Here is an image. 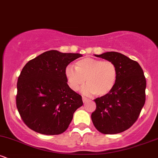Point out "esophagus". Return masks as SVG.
<instances>
[{
	"label": "esophagus",
	"instance_id": "esophagus-1",
	"mask_svg": "<svg viewBox=\"0 0 158 158\" xmlns=\"http://www.w3.org/2000/svg\"><path fill=\"white\" fill-rule=\"evenodd\" d=\"M89 100H90V99H88V98H86V97H82L83 102H88V101H89Z\"/></svg>",
	"mask_w": 158,
	"mask_h": 158
}]
</instances>
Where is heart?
<instances>
[{
  "label": "heart",
  "mask_w": 158,
  "mask_h": 158,
  "mask_svg": "<svg viewBox=\"0 0 158 158\" xmlns=\"http://www.w3.org/2000/svg\"><path fill=\"white\" fill-rule=\"evenodd\" d=\"M65 75L73 90L77 91L82 87L86 79L87 85L83 88V93L103 97L114 88L117 82V70L111 61L85 58L76 63V68L68 65Z\"/></svg>",
  "instance_id": "heart-1"
}]
</instances>
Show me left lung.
Masks as SVG:
<instances>
[{
	"instance_id": "left-lung-1",
	"label": "left lung",
	"mask_w": 158,
	"mask_h": 158,
	"mask_svg": "<svg viewBox=\"0 0 158 158\" xmlns=\"http://www.w3.org/2000/svg\"><path fill=\"white\" fill-rule=\"evenodd\" d=\"M95 56L114 63L117 79L110 93L94 99L97 108L91 114L92 122L102 134L121 133L137 121L145 104L146 81L143 70L137 61L119 52Z\"/></svg>"
}]
</instances>
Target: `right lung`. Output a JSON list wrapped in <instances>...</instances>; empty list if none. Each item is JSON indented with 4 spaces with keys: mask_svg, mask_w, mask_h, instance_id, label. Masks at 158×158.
<instances>
[{
    "mask_svg": "<svg viewBox=\"0 0 158 158\" xmlns=\"http://www.w3.org/2000/svg\"><path fill=\"white\" fill-rule=\"evenodd\" d=\"M79 53L49 50L25 64L17 83L16 106L30 129L46 135L67 130L81 97L68 85L65 69Z\"/></svg>",
    "mask_w": 158,
    "mask_h": 158,
    "instance_id": "1",
    "label": "right lung"
}]
</instances>
